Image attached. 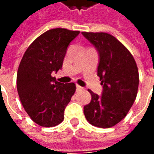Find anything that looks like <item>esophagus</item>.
I'll list each match as a JSON object with an SVG mask.
<instances>
[{
    "label": "esophagus",
    "mask_w": 154,
    "mask_h": 154,
    "mask_svg": "<svg viewBox=\"0 0 154 154\" xmlns=\"http://www.w3.org/2000/svg\"><path fill=\"white\" fill-rule=\"evenodd\" d=\"M82 89H83V88L81 87V86H79V85H76V91H80V90H82Z\"/></svg>",
    "instance_id": "esophagus-1"
}]
</instances>
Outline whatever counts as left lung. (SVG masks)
I'll return each mask as SVG.
<instances>
[{
  "instance_id": "left-lung-1",
  "label": "left lung",
  "mask_w": 154,
  "mask_h": 154,
  "mask_svg": "<svg viewBox=\"0 0 154 154\" xmlns=\"http://www.w3.org/2000/svg\"><path fill=\"white\" fill-rule=\"evenodd\" d=\"M99 54L97 75L103 85L101 96L91 90V101L84 106L88 122L109 128L127 116L135 101L139 75L132 54L115 37L106 32H82Z\"/></svg>"
}]
</instances>
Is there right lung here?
<instances>
[{
  "label": "right lung",
  "mask_w": 154,
  "mask_h": 154,
  "mask_svg": "<svg viewBox=\"0 0 154 154\" xmlns=\"http://www.w3.org/2000/svg\"><path fill=\"white\" fill-rule=\"evenodd\" d=\"M79 33L65 28L47 31L27 48L19 64V98L31 119L41 127L61 123L65 107L75 94V83H60L51 75L62 68L68 46Z\"/></svg>",
  "instance_id": "1"
}]
</instances>
